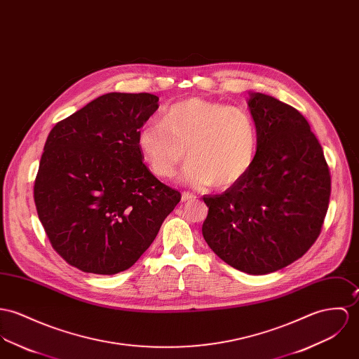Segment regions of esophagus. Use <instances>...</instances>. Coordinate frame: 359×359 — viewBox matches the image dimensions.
<instances>
[{
  "mask_svg": "<svg viewBox=\"0 0 359 359\" xmlns=\"http://www.w3.org/2000/svg\"><path fill=\"white\" fill-rule=\"evenodd\" d=\"M196 196L192 195V194H188V192H184L182 194V197H181V200L185 203V201H191V200H195Z\"/></svg>",
  "mask_w": 359,
  "mask_h": 359,
  "instance_id": "34e87169",
  "label": "esophagus"
}]
</instances>
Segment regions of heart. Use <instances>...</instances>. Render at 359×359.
Instances as JSON below:
<instances>
[{
  "mask_svg": "<svg viewBox=\"0 0 359 359\" xmlns=\"http://www.w3.org/2000/svg\"><path fill=\"white\" fill-rule=\"evenodd\" d=\"M138 147L159 177H172L188 149L184 184L203 188L214 182L228 188L254 163L258 128L244 108L192 97L167 107L162 121L145 122L138 131Z\"/></svg>",
  "mask_w": 359,
  "mask_h": 359,
  "instance_id": "obj_1",
  "label": "heart"
}]
</instances>
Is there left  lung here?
<instances>
[{"label": "left lung", "instance_id": "obj_1", "mask_svg": "<svg viewBox=\"0 0 359 359\" xmlns=\"http://www.w3.org/2000/svg\"><path fill=\"white\" fill-rule=\"evenodd\" d=\"M258 128L255 161L222 195L203 196V237L231 267L262 276L302 258L325 219L330 174L324 151L294 107L250 93Z\"/></svg>", "mask_w": 359, "mask_h": 359}]
</instances>
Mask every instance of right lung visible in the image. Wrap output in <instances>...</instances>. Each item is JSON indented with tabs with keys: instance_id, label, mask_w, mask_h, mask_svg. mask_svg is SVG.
I'll use <instances>...</instances> for the list:
<instances>
[{
	"instance_id": "1",
	"label": "right lung",
	"mask_w": 359,
	"mask_h": 359,
	"mask_svg": "<svg viewBox=\"0 0 359 359\" xmlns=\"http://www.w3.org/2000/svg\"><path fill=\"white\" fill-rule=\"evenodd\" d=\"M158 101L149 93H107L46 138L34 185L36 212L55 251L85 273L128 270L181 200L142 163L138 147Z\"/></svg>"
}]
</instances>
